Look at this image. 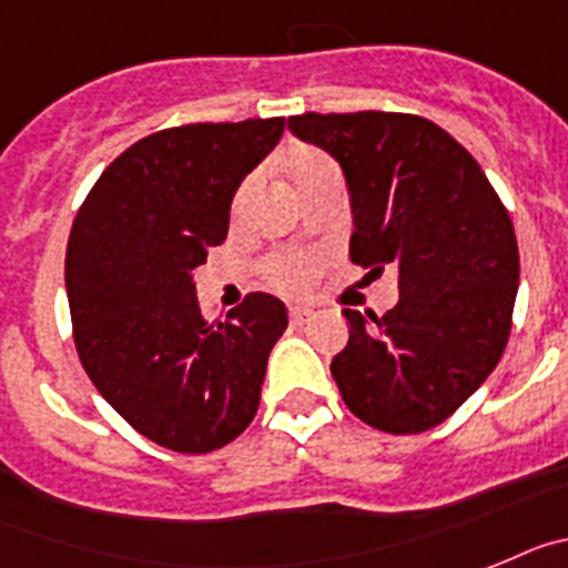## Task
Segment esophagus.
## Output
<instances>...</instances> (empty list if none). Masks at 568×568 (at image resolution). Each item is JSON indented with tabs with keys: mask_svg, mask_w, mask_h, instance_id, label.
<instances>
[{
	"mask_svg": "<svg viewBox=\"0 0 568 568\" xmlns=\"http://www.w3.org/2000/svg\"><path fill=\"white\" fill-rule=\"evenodd\" d=\"M288 320H291V325H303L312 320V312H308V308H300V305H294V308H288Z\"/></svg>",
	"mask_w": 568,
	"mask_h": 568,
	"instance_id": "esophagus-1",
	"label": "esophagus"
}]
</instances>
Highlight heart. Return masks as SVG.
Returning a JSON list of instances; mask_svg holds the SVG:
<instances>
[{
  "label": "heart",
  "mask_w": 568,
  "mask_h": 568,
  "mask_svg": "<svg viewBox=\"0 0 568 568\" xmlns=\"http://www.w3.org/2000/svg\"><path fill=\"white\" fill-rule=\"evenodd\" d=\"M283 171L285 176H288L291 189H294V194H297L300 200H305V196L312 194V191H317L320 185H325V182H339L337 162H334L328 154H323V151H317V148H305V145L291 148L288 154L283 156ZM251 194H254V176L240 182L234 202H231V214L234 216L243 214ZM314 268H317L314 260H308V256H297V254L274 256V260L268 263L271 280H274V285H280V288L285 291L305 288V285L312 283Z\"/></svg>",
  "instance_id": "obj_1"
}]
</instances>
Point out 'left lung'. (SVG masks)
I'll return each instance as SVG.
<instances>
[{
  "label": "left lung",
  "mask_w": 568,
  "mask_h": 568,
  "mask_svg": "<svg viewBox=\"0 0 568 568\" xmlns=\"http://www.w3.org/2000/svg\"><path fill=\"white\" fill-rule=\"evenodd\" d=\"M291 134L343 168L352 263L397 271L383 317L343 308L348 343L332 359L345 406L388 434L440 426L495 372L509 343L520 256L515 225L483 168L414 113H300Z\"/></svg>",
  "instance_id": "obj_1"
}]
</instances>
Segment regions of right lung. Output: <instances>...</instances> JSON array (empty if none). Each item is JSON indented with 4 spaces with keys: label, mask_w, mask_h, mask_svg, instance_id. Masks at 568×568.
Segmentation results:
<instances>
[{
    "label": "right lung",
    "mask_w": 568,
    "mask_h": 568,
    "mask_svg": "<svg viewBox=\"0 0 568 568\" xmlns=\"http://www.w3.org/2000/svg\"><path fill=\"white\" fill-rule=\"evenodd\" d=\"M283 131V116L156 131L102 171L73 220L65 288L82 368L113 412L171 452L205 455L248 428L288 325L263 291L205 320L191 280Z\"/></svg>",
    "instance_id": "1"
}]
</instances>
